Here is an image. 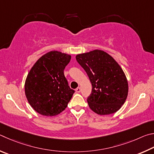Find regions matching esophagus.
Segmentation results:
<instances>
[{"label": "esophagus", "instance_id": "1", "mask_svg": "<svg viewBox=\"0 0 154 154\" xmlns=\"http://www.w3.org/2000/svg\"><path fill=\"white\" fill-rule=\"evenodd\" d=\"M80 91H81V88L80 87H78L76 89H75V92L76 93H80Z\"/></svg>", "mask_w": 154, "mask_h": 154}]
</instances>
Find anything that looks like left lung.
<instances>
[{
    "label": "left lung",
    "instance_id": "obj_1",
    "mask_svg": "<svg viewBox=\"0 0 154 154\" xmlns=\"http://www.w3.org/2000/svg\"><path fill=\"white\" fill-rule=\"evenodd\" d=\"M75 59L87 72L92 84L88 106L99 115L118 111L128 96V85L125 72L115 59L101 50L79 54Z\"/></svg>",
    "mask_w": 154,
    "mask_h": 154
}]
</instances>
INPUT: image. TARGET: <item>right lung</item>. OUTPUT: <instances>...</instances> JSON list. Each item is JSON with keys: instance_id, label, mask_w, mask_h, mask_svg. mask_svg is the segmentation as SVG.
<instances>
[{"instance_id": "1", "label": "right lung", "mask_w": 154, "mask_h": 154, "mask_svg": "<svg viewBox=\"0 0 154 154\" xmlns=\"http://www.w3.org/2000/svg\"><path fill=\"white\" fill-rule=\"evenodd\" d=\"M71 55L52 51L38 59L29 70L25 82V94L35 111L53 116L66 108L74 91L70 88L64 69Z\"/></svg>"}]
</instances>
